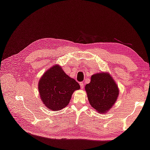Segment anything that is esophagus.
Instances as JSON below:
<instances>
[{
  "instance_id": "34e87169",
  "label": "esophagus",
  "mask_w": 150,
  "mask_h": 150,
  "mask_svg": "<svg viewBox=\"0 0 150 150\" xmlns=\"http://www.w3.org/2000/svg\"><path fill=\"white\" fill-rule=\"evenodd\" d=\"M79 84H80V87H81V89H83V88L84 87V83H83V82H81Z\"/></svg>"
}]
</instances>
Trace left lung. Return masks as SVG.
<instances>
[{
	"instance_id": "8db88e82",
	"label": "left lung",
	"mask_w": 150,
	"mask_h": 150,
	"mask_svg": "<svg viewBox=\"0 0 150 150\" xmlns=\"http://www.w3.org/2000/svg\"><path fill=\"white\" fill-rule=\"evenodd\" d=\"M90 105L99 113H105L111 108L119 96V89L108 73L93 75L91 81L85 85Z\"/></svg>"
}]
</instances>
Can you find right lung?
Instances as JSON below:
<instances>
[{"label":"right lung","mask_w":150,"mask_h":150,"mask_svg":"<svg viewBox=\"0 0 150 150\" xmlns=\"http://www.w3.org/2000/svg\"><path fill=\"white\" fill-rule=\"evenodd\" d=\"M38 85L41 101L51 111H59L67 107L73 92L80 89L79 83L58 65L43 73Z\"/></svg>","instance_id":"obj_1"}]
</instances>
